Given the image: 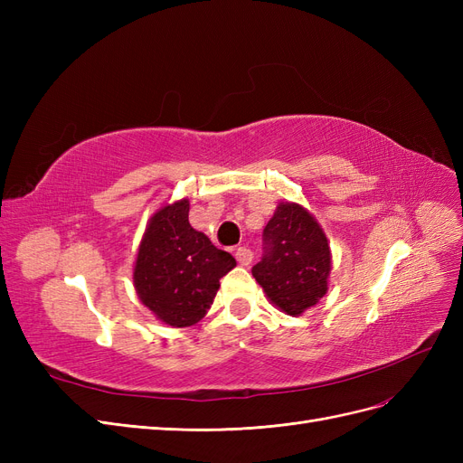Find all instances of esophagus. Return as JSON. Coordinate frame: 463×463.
<instances>
[{"mask_svg":"<svg viewBox=\"0 0 463 463\" xmlns=\"http://www.w3.org/2000/svg\"><path fill=\"white\" fill-rule=\"evenodd\" d=\"M235 259L241 266H247V264H250V260H253V253H250V249H247V247H237Z\"/></svg>","mask_w":463,"mask_h":463,"instance_id":"1","label":"esophagus"}]
</instances>
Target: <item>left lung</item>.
<instances>
[{
    "label": "left lung",
    "instance_id": "1",
    "mask_svg": "<svg viewBox=\"0 0 463 463\" xmlns=\"http://www.w3.org/2000/svg\"><path fill=\"white\" fill-rule=\"evenodd\" d=\"M264 255L253 276L279 311L299 317L328 289L330 247L309 210L279 203L262 232Z\"/></svg>",
    "mask_w": 463,
    "mask_h": 463
}]
</instances>
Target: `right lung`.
<instances>
[{"label":"right lung","mask_w":463,"mask_h":463,"mask_svg":"<svg viewBox=\"0 0 463 463\" xmlns=\"http://www.w3.org/2000/svg\"><path fill=\"white\" fill-rule=\"evenodd\" d=\"M235 259L189 223V201L165 204L148 222L133 269L138 299L165 325L193 326L208 313Z\"/></svg>","instance_id":"1"}]
</instances>
